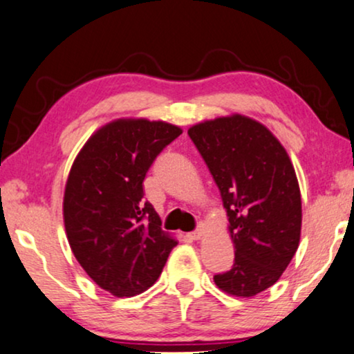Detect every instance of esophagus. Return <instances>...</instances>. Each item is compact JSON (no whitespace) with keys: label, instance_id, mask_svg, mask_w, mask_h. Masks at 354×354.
<instances>
[{"label":"esophagus","instance_id":"1","mask_svg":"<svg viewBox=\"0 0 354 354\" xmlns=\"http://www.w3.org/2000/svg\"><path fill=\"white\" fill-rule=\"evenodd\" d=\"M203 236H205V229H202V227L189 234V237H191L192 241H201V239H203Z\"/></svg>","mask_w":354,"mask_h":354}]
</instances>
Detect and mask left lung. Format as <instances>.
Here are the masks:
<instances>
[{"label":"left lung","mask_w":354,"mask_h":354,"mask_svg":"<svg viewBox=\"0 0 354 354\" xmlns=\"http://www.w3.org/2000/svg\"><path fill=\"white\" fill-rule=\"evenodd\" d=\"M221 192L236 258L213 281L234 297H255L279 281L301 232V196L290 157L260 122L241 113L187 129Z\"/></svg>","instance_id":"1"}]
</instances>
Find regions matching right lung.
<instances>
[{
  "label": "right lung",
  "instance_id": "right-lung-1",
  "mask_svg": "<svg viewBox=\"0 0 354 354\" xmlns=\"http://www.w3.org/2000/svg\"><path fill=\"white\" fill-rule=\"evenodd\" d=\"M183 129L147 118H118L84 142L68 173L64 225L86 274L115 297H134L157 281L178 245L162 231L142 181Z\"/></svg>",
  "mask_w": 354,
  "mask_h": 354
}]
</instances>
